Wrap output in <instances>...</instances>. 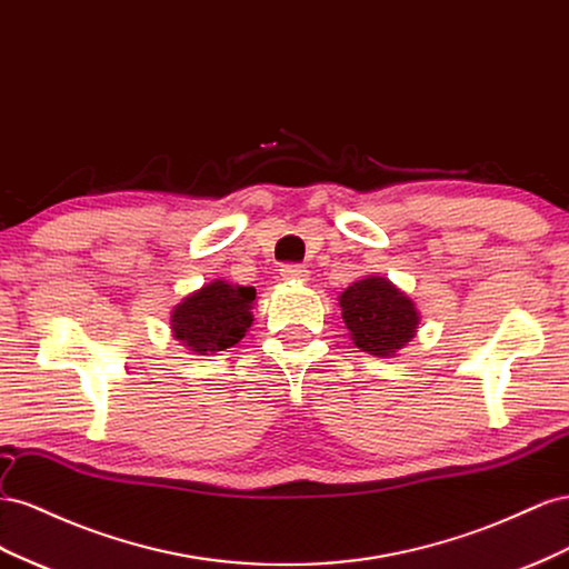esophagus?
Segmentation results:
<instances>
[{"instance_id": "esophagus-1", "label": "esophagus", "mask_w": 569, "mask_h": 569, "mask_svg": "<svg viewBox=\"0 0 569 569\" xmlns=\"http://www.w3.org/2000/svg\"><path fill=\"white\" fill-rule=\"evenodd\" d=\"M281 276L283 281H307L310 279V271H307V267L302 264H286L281 267Z\"/></svg>"}]
</instances>
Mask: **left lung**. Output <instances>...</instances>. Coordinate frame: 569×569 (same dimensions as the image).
Wrapping results in <instances>:
<instances>
[{
	"mask_svg": "<svg viewBox=\"0 0 569 569\" xmlns=\"http://www.w3.org/2000/svg\"><path fill=\"white\" fill-rule=\"evenodd\" d=\"M350 340L362 352L396 357L419 329V310L408 293L383 276H365L338 296Z\"/></svg>",
	"mask_w": 569,
	"mask_h": 569,
	"instance_id": "1",
	"label": "left lung"
}]
</instances>
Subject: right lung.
<instances>
[{"label":"right lung","instance_id":"add662e5","mask_svg":"<svg viewBox=\"0 0 569 569\" xmlns=\"http://www.w3.org/2000/svg\"><path fill=\"white\" fill-rule=\"evenodd\" d=\"M257 290L214 279L192 290L171 310V333L192 355L233 348L252 327Z\"/></svg>","mask_w":569,"mask_h":569}]
</instances>
